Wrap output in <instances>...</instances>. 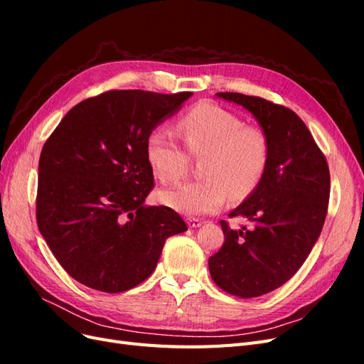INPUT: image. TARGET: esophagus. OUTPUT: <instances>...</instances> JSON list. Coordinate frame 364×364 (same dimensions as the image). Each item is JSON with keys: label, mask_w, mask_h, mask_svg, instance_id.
<instances>
[{"label": "esophagus", "mask_w": 364, "mask_h": 364, "mask_svg": "<svg viewBox=\"0 0 364 364\" xmlns=\"http://www.w3.org/2000/svg\"><path fill=\"white\" fill-rule=\"evenodd\" d=\"M186 223H188V226L191 228V229H194V228H199V226H202V220H199V218H193V217H190V218H186Z\"/></svg>", "instance_id": "1"}]
</instances>
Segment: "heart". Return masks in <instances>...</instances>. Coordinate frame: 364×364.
I'll return each instance as SVG.
<instances>
[{
  "mask_svg": "<svg viewBox=\"0 0 364 364\" xmlns=\"http://www.w3.org/2000/svg\"><path fill=\"white\" fill-rule=\"evenodd\" d=\"M186 149L200 162L203 179L183 182L161 191L164 205L185 215L218 211L228 196L245 197L262 178L269 159V142L258 127L243 126L235 114L213 103L193 107L179 121ZM146 156L153 173L164 183L179 181L188 158L167 129L156 127L146 141Z\"/></svg>",
  "mask_w": 364,
  "mask_h": 364,
  "instance_id": "b5f03b06",
  "label": "heart"
}]
</instances>
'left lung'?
Listing matches in <instances>:
<instances>
[{
  "label": "left lung",
  "mask_w": 364,
  "mask_h": 364,
  "mask_svg": "<svg viewBox=\"0 0 364 364\" xmlns=\"http://www.w3.org/2000/svg\"><path fill=\"white\" fill-rule=\"evenodd\" d=\"M215 95L249 111L269 142L262 178L229 214L252 226L230 229L222 220L225 243L208 259L220 289L257 297L284 285L310 255L325 223L329 170L310 130L290 109L238 92Z\"/></svg>",
  "instance_id": "obj_1"
}]
</instances>
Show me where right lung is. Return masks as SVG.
Wrapping results in <instances>:
<instances>
[{"mask_svg": "<svg viewBox=\"0 0 364 364\" xmlns=\"http://www.w3.org/2000/svg\"><path fill=\"white\" fill-rule=\"evenodd\" d=\"M191 95L109 91L75 105L43 144L38 228L86 287H136L155 270L165 240L188 229L171 208L144 202L153 188L146 141Z\"/></svg>", "mask_w": 364, "mask_h": 364, "instance_id": "obj_1", "label": "right lung"}]
</instances>
